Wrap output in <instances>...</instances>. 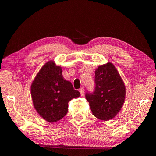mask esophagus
<instances>
[{
  "label": "esophagus",
  "mask_w": 156,
  "mask_h": 156,
  "mask_svg": "<svg viewBox=\"0 0 156 156\" xmlns=\"http://www.w3.org/2000/svg\"><path fill=\"white\" fill-rule=\"evenodd\" d=\"M80 92L81 95H82V96L84 94V87H82V88L80 89Z\"/></svg>",
  "instance_id": "1"
}]
</instances>
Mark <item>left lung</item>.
Here are the masks:
<instances>
[{"label": "left lung", "mask_w": 156, "mask_h": 156, "mask_svg": "<svg viewBox=\"0 0 156 156\" xmlns=\"http://www.w3.org/2000/svg\"><path fill=\"white\" fill-rule=\"evenodd\" d=\"M126 87L116 68L112 62L99 66L95 70V89L86 94L94 116L108 121L116 116L124 103Z\"/></svg>", "instance_id": "1"}]
</instances>
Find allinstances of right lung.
Returning a JSON list of instances; mask_svg holds the SVG:
<instances>
[{
	"instance_id": "right-lung-1",
	"label": "right lung",
	"mask_w": 156,
	"mask_h": 156,
	"mask_svg": "<svg viewBox=\"0 0 156 156\" xmlns=\"http://www.w3.org/2000/svg\"><path fill=\"white\" fill-rule=\"evenodd\" d=\"M33 106L49 123L57 122L68 112V102L80 96L72 83L65 80L62 69L50 60L42 66L30 87Z\"/></svg>"
}]
</instances>
